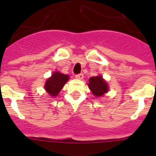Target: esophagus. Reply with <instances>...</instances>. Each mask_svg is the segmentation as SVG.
Returning a JSON list of instances; mask_svg holds the SVG:
<instances>
[{
	"mask_svg": "<svg viewBox=\"0 0 156 156\" xmlns=\"http://www.w3.org/2000/svg\"><path fill=\"white\" fill-rule=\"evenodd\" d=\"M76 78L78 80H83V73L77 74V75H76Z\"/></svg>",
	"mask_w": 156,
	"mask_h": 156,
	"instance_id": "1",
	"label": "esophagus"
}]
</instances>
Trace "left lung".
Returning <instances> with one entry per match:
<instances>
[{"label": "left lung", "mask_w": 156, "mask_h": 156, "mask_svg": "<svg viewBox=\"0 0 156 156\" xmlns=\"http://www.w3.org/2000/svg\"><path fill=\"white\" fill-rule=\"evenodd\" d=\"M88 87L95 97H101L108 90V83L101 76L90 77Z\"/></svg>", "instance_id": "obj_1"}]
</instances>
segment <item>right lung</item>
I'll list each match as a JSON object with an SVG mask.
<instances>
[{
  "label": "right lung",
  "instance_id": "add662e5",
  "mask_svg": "<svg viewBox=\"0 0 156 156\" xmlns=\"http://www.w3.org/2000/svg\"><path fill=\"white\" fill-rule=\"evenodd\" d=\"M69 79V77L68 75H65L59 72H55L45 83V90L50 96L56 97Z\"/></svg>",
  "mask_w": 156,
  "mask_h": 156
}]
</instances>
